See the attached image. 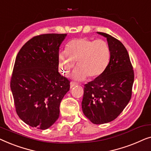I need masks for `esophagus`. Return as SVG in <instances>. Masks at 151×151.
<instances>
[{
	"label": "esophagus",
	"instance_id": "1",
	"mask_svg": "<svg viewBox=\"0 0 151 151\" xmlns=\"http://www.w3.org/2000/svg\"><path fill=\"white\" fill-rule=\"evenodd\" d=\"M76 85H78L77 83H76V82H71V83H70V88H72Z\"/></svg>",
	"mask_w": 151,
	"mask_h": 151
}]
</instances>
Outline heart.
<instances>
[{
  "mask_svg": "<svg viewBox=\"0 0 151 151\" xmlns=\"http://www.w3.org/2000/svg\"><path fill=\"white\" fill-rule=\"evenodd\" d=\"M111 58L109 46L104 40H91L82 38L71 40L67 50L59 53V69L64 75H68L74 67L71 78L77 81L100 76L106 69Z\"/></svg>",
  "mask_w": 151,
  "mask_h": 151,
  "instance_id": "heart-1",
  "label": "heart"
}]
</instances>
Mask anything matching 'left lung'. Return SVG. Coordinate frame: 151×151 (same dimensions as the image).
Masks as SVG:
<instances>
[{"instance_id": "8db88e82", "label": "left lung", "mask_w": 151, "mask_h": 151, "mask_svg": "<svg viewBox=\"0 0 151 151\" xmlns=\"http://www.w3.org/2000/svg\"><path fill=\"white\" fill-rule=\"evenodd\" d=\"M110 48V61L105 71L84 85L82 109L95 124L110 122L117 118L131 100L134 82L129 55L120 41L102 32Z\"/></svg>"}]
</instances>
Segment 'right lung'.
<instances>
[{
  "instance_id": "1",
  "label": "right lung",
  "mask_w": 151,
  "mask_h": 151,
  "mask_svg": "<svg viewBox=\"0 0 151 151\" xmlns=\"http://www.w3.org/2000/svg\"><path fill=\"white\" fill-rule=\"evenodd\" d=\"M67 34L35 36L16 56L11 90L16 113L24 123L45 130L58 119L70 82L58 72L59 48Z\"/></svg>"
}]
</instances>
